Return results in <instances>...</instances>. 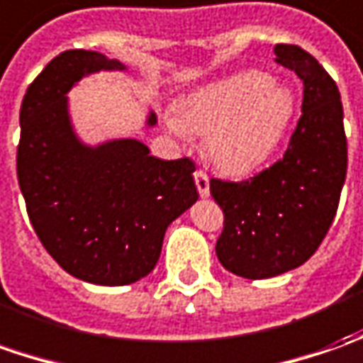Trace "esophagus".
<instances>
[{
    "label": "esophagus",
    "mask_w": 363,
    "mask_h": 363,
    "mask_svg": "<svg viewBox=\"0 0 363 363\" xmlns=\"http://www.w3.org/2000/svg\"><path fill=\"white\" fill-rule=\"evenodd\" d=\"M194 182H196L199 194H201L202 199H206L211 194V179H208V174L202 171H196L194 172Z\"/></svg>",
    "instance_id": "obj_1"
}]
</instances>
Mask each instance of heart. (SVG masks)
I'll use <instances>...</instances> for the list:
<instances>
[{
	"instance_id": "b5f03b06",
	"label": "heart",
	"mask_w": 363,
	"mask_h": 363,
	"mask_svg": "<svg viewBox=\"0 0 363 363\" xmlns=\"http://www.w3.org/2000/svg\"><path fill=\"white\" fill-rule=\"evenodd\" d=\"M294 95L262 71H242L182 97L169 129L208 137V159L226 174L246 177L270 161L294 119Z\"/></svg>"
}]
</instances>
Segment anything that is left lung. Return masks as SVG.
<instances>
[{"instance_id":"1","label":"left lung","mask_w":363,"mask_h":363,"mask_svg":"<svg viewBox=\"0 0 363 363\" xmlns=\"http://www.w3.org/2000/svg\"><path fill=\"white\" fill-rule=\"evenodd\" d=\"M274 53L276 63L304 83L302 117L284 157L250 181H211L224 213L216 256L248 280L284 274L316 252L336 216L347 169L336 81L302 47L276 45Z\"/></svg>"}]
</instances>
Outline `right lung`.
Segmentation results:
<instances>
[{"label": "right lung", "mask_w": 363, "mask_h": 363, "mask_svg": "<svg viewBox=\"0 0 363 363\" xmlns=\"http://www.w3.org/2000/svg\"><path fill=\"white\" fill-rule=\"evenodd\" d=\"M99 51L69 49L27 87L19 111L17 181L33 230L65 272L127 286L152 272L169 224L199 199L191 159L162 161L139 139L85 145L67 93L87 75L125 71ZM150 111L147 127H155Z\"/></svg>", "instance_id": "1"}]
</instances>
